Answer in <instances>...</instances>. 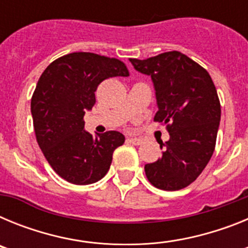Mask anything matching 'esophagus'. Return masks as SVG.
Returning <instances> with one entry per match:
<instances>
[{"label":"esophagus","mask_w":248,"mask_h":248,"mask_svg":"<svg viewBox=\"0 0 248 248\" xmlns=\"http://www.w3.org/2000/svg\"><path fill=\"white\" fill-rule=\"evenodd\" d=\"M128 140L131 144H134V145H141V144H143V140L137 139V138H129Z\"/></svg>","instance_id":"esophagus-1"}]
</instances>
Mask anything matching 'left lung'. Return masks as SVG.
<instances>
[{"mask_svg":"<svg viewBox=\"0 0 248 248\" xmlns=\"http://www.w3.org/2000/svg\"><path fill=\"white\" fill-rule=\"evenodd\" d=\"M154 83L157 111L170 139L160 144L163 155L146 164L151 185L166 191L181 190L198 179L214 154L221 105L205 68L181 52L172 50L148 59H129Z\"/></svg>","mask_w":248,"mask_h":248,"instance_id":"left-lung-1","label":"left lung"}]
</instances>
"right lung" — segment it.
<instances>
[{"label": "right lung", "instance_id": "add662e5", "mask_svg": "<svg viewBox=\"0 0 248 248\" xmlns=\"http://www.w3.org/2000/svg\"><path fill=\"white\" fill-rule=\"evenodd\" d=\"M117 58L89 52L65 54L50 63L36 85L31 113L39 148L54 171L68 183L99 181L125 137L110 130L95 137L84 130V114L95 104L98 85L111 77H128Z\"/></svg>", "mask_w": 248, "mask_h": 248}]
</instances>
